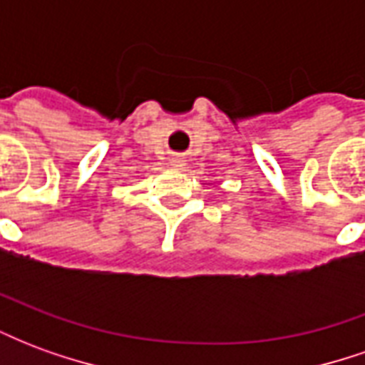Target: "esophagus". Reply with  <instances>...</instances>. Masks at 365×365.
I'll use <instances>...</instances> for the list:
<instances>
[{
    "label": "esophagus",
    "instance_id": "34e87169",
    "mask_svg": "<svg viewBox=\"0 0 365 365\" xmlns=\"http://www.w3.org/2000/svg\"><path fill=\"white\" fill-rule=\"evenodd\" d=\"M170 166L175 168V170H182V168L185 166V160H183L182 156H175V158H172V162H170Z\"/></svg>",
    "mask_w": 365,
    "mask_h": 365
}]
</instances>
